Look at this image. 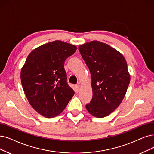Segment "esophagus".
Instances as JSON below:
<instances>
[{
  "label": "esophagus",
  "mask_w": 154,
  "mask_h": 154,
  "mask_svg": "<svg viewBox=\"0 0 154 154\" xmlns=\"http://www.w3.org/2000/svg\"><path fill=\"white\" fill-rule=\"evenodd\" d=\"M75 91H76V92H79V85H76V87H75Z\"/></svg>",
  "instance_id": "esophagus-1"
}]
</instances>
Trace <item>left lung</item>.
I'll return each instance as SVG.
<instances>
[{
    "mask_svg": "<svg viewBox=\"0 0 154 154\" xmlns=\"http://www.w3.org/2000/svg\"><path fill=\"white\" fill-rule=\"evenodd\" d=\"M88 67L93 97L86 105L96 118H104L119 107L130 82L126 61L119 51L108 44L94 40L78 47Z\"/></svg>",
    "mask_w": 154,
    "mask_h": 154,
    "instance_id": "8db88e82",
    "label": "left lung"
}]
</instances>
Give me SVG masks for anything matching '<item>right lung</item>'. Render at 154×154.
I'll return each instance as SVG.
<instances>
[{"mask_svg":"<svg viewBox=\"0 0 154 154\" xmlns=\"http://www.w3.org/2000/svg\"><path fill=\"white\" fill-rule=\"evenodd\" d=\"M77 47L60 40L47 43L29 53L21 71V81L29 104L47 118L62 112L75 92L67 83L65 60Z\"/></svg>","mask_w":154,"mask_h":154,"instance_id":"obj_1","label":"right lung"}]
</instances>
